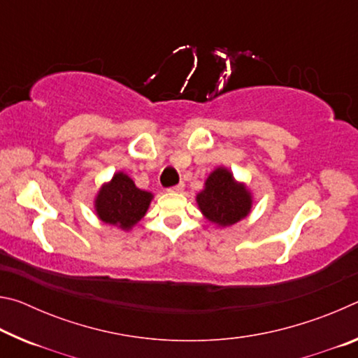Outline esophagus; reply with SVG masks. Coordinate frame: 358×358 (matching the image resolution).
Instances as JSON below:
<instances>
[{
    "label": "esophagus",
    "instance_id": "34e87169",
    "mask_svg": "<svg viewBox=\"0 0 358 358\" xmlns=\"http://www.w3.org/2000/svg\"><path fill=\"white\" fill-rule=\"evenodd\" d=\"M183 187H185V185L183 183H178L177 186H172V187H169V192H181L183 191Z\"/></svg>",
    "mask_w": 358,
    "mask_h": 358
}]
</instances>
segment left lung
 I'll list each match as a JSON object with an SVG mask.
<instances>
[{
	"instance_id": "left-lung-1",
	"label": "left lung",
	"mask_w": 358,
	"mask_h": 358,
	"mask_svg": "<svg viewBox=\"0 0 358 358\" xmlns=\"http://www.w3.org/2000/svg\"><path fill=\"white\" fill-rule=\"evenodd\" d=\"M196 202L205 220L217 227H229L251 213L252 194L227 167H216L205 180Z\"/></svg>"
}]
</instances>
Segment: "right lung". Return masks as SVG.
I'll list each match as a JSON object with an SVG mask.
<instances>
[{"instance_id":"1","label":"right lung","mask_w":358,"mask_h":358,"mask_svg":"<svg viewBox=\"0 0 358 358\" xmlns=\"http://www.w3.org/2000/svg\"><path fill=\"white\" fill-rule=\"evenodd\" d=\"M151 201L153 194L138 189L129 175L117 172L99 187L94 210L102 222L128 232L147 213Z\"/></svg>"}]
</instances>
